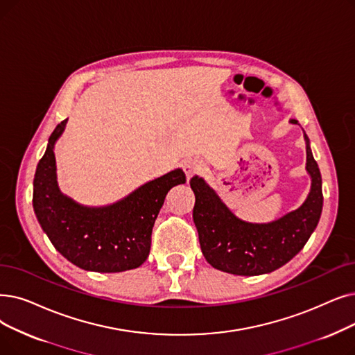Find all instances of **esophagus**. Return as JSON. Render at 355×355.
I'll return each instance as SVG.
<instances>
[{"instance_id": "obj_1", "label": "esophagus", "mask_w": 355, "mask_h": 355, "mask_svg": "<svg viewBox=\"0 0 355 355\" xmlns=\"http://www.w3.org/2000/svg\"><path fill=\"white\" fill-rule=\"evenodd\" d=\"M182 168H184V171H186L187 180L193 178L194 175L202 174L205 169H206L205 164L202 161H198V159H189V161H186V162H184Z\"/></svg>"}]
</instances>
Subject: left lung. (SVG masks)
<instances>
[{
	"instance_id": "left-lung-1",
	"label": "left lung",
	"mask_w": 355,
	"mask_h": 355,
	"mask_svg": "<svg viewBox=\"0 0 355 355\" xmlns=\"http://www.w3.org/2000/svg\"><path fill=\"white\" fill-rule=\"evenodd\" d=\"M304 139L306 169L312 177L309 197L297 210L275 222H242L202 178L190 180L196 194L193 219L202 252L211 267L236 275L271 272L288 263L311 238L320 218L323 194L319 166L306 135Z\"/></svg>"
}]
</instances>
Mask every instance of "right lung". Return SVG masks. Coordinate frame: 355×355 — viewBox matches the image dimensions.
<instances>
[{
    "mask_svg": "<svg viewBox=\"0 0 355 355\" xmlns=\"http://www.w3.org/2000/svg\"><path fill=\"white\" fill-rule=\"evenodd\" d=\"M67 119L49 137L33 181V207L52 245L76 267L120 272L141 267L150 251V235L168 191L186 182L182 169L165 174L105 207H84L59 191L53 145Z\"/></svg>",
    "mask_w": 355,
    "mask_h": 355,
    "instance_id": "right-lung-1",
    "label": "right lung"
}]
</instances>
